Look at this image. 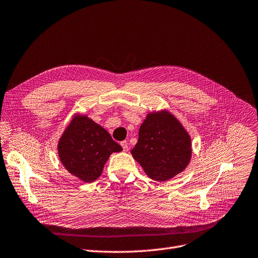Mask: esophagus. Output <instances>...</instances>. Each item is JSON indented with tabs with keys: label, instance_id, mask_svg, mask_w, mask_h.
<instances>
[{
	"label": "esophagus",
	"instance_id": "obj_1",
	"mask_svg": "<svg viewBox=\"0 0 258 258\" xmlns=\"http://www.w3.org/2000/svg\"><path fill=\"white\" fill-rule=\"evenodd\" d=\"M120 146L122 147V150H124V151H128V150H129L128 143H127L126 141H122V142H120Z\"/></svg>",
	"mask_w": 258,
	"mask_h": 258
}]
</instances>
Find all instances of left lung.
Listing matches in <instances>:
<instances>
[{
  "label": "left lung",
  "mask_w": 258,
  "mask_h": 258,
  "mask_svg": "<svg viewBox=\"0 0 258 258\" xmlns=\"http://www.w3.org/2000/svg\"><path fill=\"white\" fill-rule=\"evenodd\" d=\"M191 146V138L180 121L168 110H162L147 114L131 154L150 178L166 181L187 168Z\"/></svg>",
  "instance_id": "8db88e82"
}]
</instances>
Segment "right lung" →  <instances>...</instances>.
Here are the masks:
<instances>
[{
	"label": "right lung",
	"mask_w": 258,
	"mask_h": 258,
	"mask_svg": "<svg viewBox=\"0 0 258 258\" xmlns=\"http://www.w3.org/2000/svg\"><path fill=\"white\" fill-rule=\"evenodd\" d=\"M121 150L106 129L87 115L78 113L57 144L60 163L69 173L85 182L99 178L109 156Z\"/></svg>",
	"instance_id": "obj_1"
}]
</instances>
